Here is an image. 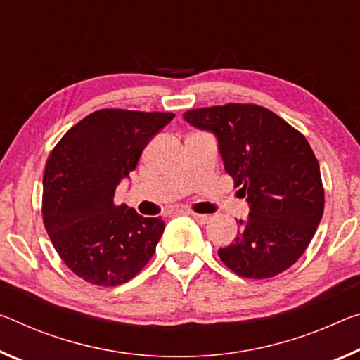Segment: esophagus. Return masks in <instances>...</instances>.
<instances>
[{"label": "esophagus", "instance_id": "esophagus-1", "mask_svg": "<svg viewBox=\"0 0 360 360\" xmlns=\"http://www.w3.org/2000/svg\"><path fill=\"white\" fill-rule=\"evenodd\" d=\"M189 214L197 222H200V224H207V222L211 219V216H208V214H198V213H189Z\"/></svg>", "mask_w": 360, "mask_h": 360}]
</instances>
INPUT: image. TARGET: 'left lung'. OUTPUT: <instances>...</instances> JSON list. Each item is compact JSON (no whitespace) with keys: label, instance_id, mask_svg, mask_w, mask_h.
Segmentation results:
<instances>
[{"label":"left lung","instance_id":"obj_1","mask_svg":"<svg viewBox=\"0 0 360 360\" xmlns=\"http://www.w3.org/2000/svg\"><path fill=\"white\" fill-rule=\"evenodd\" d=\"M184 120L218 139L226 173L247 193L250 214L219 248L237 276L271 278L304 253L323 214L321 168L309 142L269 108L226 104L193 108Z\"/></svg>","mask_w":360,"mask_h":360}]
</instances>
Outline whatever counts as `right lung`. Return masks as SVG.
I'll use <instances>...</instances> for the list:
<instances>
[{
	"instance_id": "right-lung-1",
	"label": "right lung",
	"mask_w": 360,
	"mask_h": 360,
	"mask_svg": "<svg viewBox=\"0 0 360 360\" xmlns=\"http://www.w3.org/2000/svg\"><path fill=\"white\" fill-rule=\"evenodd\" d=\"M174 118L171 112L102 108L67 131L43 176V222L60 259L79 278L115 287L155 253L162 218L113 202L144 147Z\"/></svg>"
}]
</instances>
